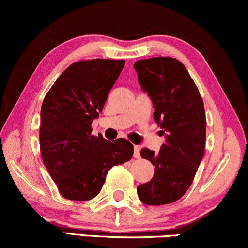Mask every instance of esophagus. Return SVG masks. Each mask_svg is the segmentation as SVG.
I'll list each match as a JSON object with an SVG mask.
<instances>
[{"label": "esophagus", "mask_w": 248, "mask_h": 248, "mask_svg": "<svg viewBox=\"0 0 248 248\" xmlns=\"http://www.w3.org/2000/svg\"><path fill=\"white\" fill-rule=\"evenodd\" d=\"M133 157L135 158L140 157V150H139V147L137 145L133 146Z\"/></svg>", "instance_id": "obj_1"}]
</instances>
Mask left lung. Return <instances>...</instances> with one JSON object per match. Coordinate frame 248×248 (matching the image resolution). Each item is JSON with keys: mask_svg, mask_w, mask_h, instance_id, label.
I'll return each instance as SVG.
<instances>
[{"mask_svg": "<svg viewBox=\"0 0 248 248\" xmlns=\"http://www.w3.org/2000/svg\"><path fill=\"white\" fill-rule=\"evenodd\" d=\"M138 82L154 103L155 122L165 135L159 152L140 151L151 161L155 174L139 185L137 193L146 205H166L177 202L188 190L206 143V116L196 83L180 61L172 57H152L133 64Z\"/></svg>", "mask_w": 248, "mask_h": 248, "instance_id": "left-lung-1", "label": "left lung"}]
</instances>
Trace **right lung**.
I'll return each mask as SVG.
<instances>
[{
  "label": "right lung",
  "mask_w": 248,
  "mask_h": 248,
  "mask_svg": "<svg viewBox=\"0 0 248 248\" xmlns=\"http://www.w3.org/2000/svg\"><path fill=\"white\" fill-rule=\"evenodd\" d=\"M124 60L78 61L64 70L41 108L42 159L64 198L85 202L102 190L112 166L129 161L133 145L124 138L93 136L91 124L102 112Z\"/></svg>",
  "instance_id": "1"
}]
</instances>
